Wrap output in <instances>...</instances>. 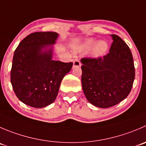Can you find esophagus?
Returning <instances> with one entry per match:
<instances>
[{
    "label": "esophagus",
    "instance_id": "esophagus-1",
    "mask_svg": "<svg viewBox=\"0 0 146 146\" xmlns=\"http://www.w3.org/2000/svg\"><path fill=\"white\" fill-rule=\"evenodd\" d=\"M81 66L80 60H73V67H80Z\"/></svg>",
    "mask_w": 146,
    "mask_h": 146
}]
</instances>
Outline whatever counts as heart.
Listing matches in <instances>:
<instances>
[{
  "instance_id": "obj_1",
  "label": "heart",
  "mask_w": 146,
  "mask_h": 146,
  "mask_svg": "<svg viewBox=\"0 0 146 146\" xmlns=\"http://www.w3.org/2000/svg\"><path fill=\"white\" fill-rule=\"evenodd\" d=\"M96 43V40H94L93 38L88 39L86 41H85V43L80 46L78 48V51L81 52L83 50H87L88 49H90V48L93 47L95 44ZM108 44L106 41L104 40H102V41L98 42L97 44L96 45V46L94 47V48L93 49L91 53L92 57L93 58H99L103 56V55L106 53V52L108 50Z\"/></svg>"
}]
</instances>
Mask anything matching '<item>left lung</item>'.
<instances>
[{
    "mask_svg": "<svg viewBox=\"0 0 146 146\" xmlns=\"http://www.w3.org/2000/svg\"><path fill=\"white\" fill-rule=\"evenodd\" d=\"M109 53L103 58H83L82 87L87 100L96 107L107 108L123 100L131 92L135 78L132 53L117 35H111Z\"/></svg>",
    "mask_w": 146,
    "mask_h": 146,
    "instance_id": "8db88e82",
    "label": "left lung"
}]
</instances>
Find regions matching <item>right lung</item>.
<instances>
[{"label": "right lung", "mask_w": 146, "mask_h": 146, "mask_svg": "<svg viewBox=\"0 0 146 146\" xmlns=\"http://www.w3.org/2000/svg\"><path fill=\"white\" fill-rule=\"evenodd\" d=\"M58 34L35 32L25 38L15 49L11 82L18 98L33 108H44L55 101L63 77L73 63L53 60L52 45Z\"/></svg>", "instance_id": "obj_1"}]
</instances>
